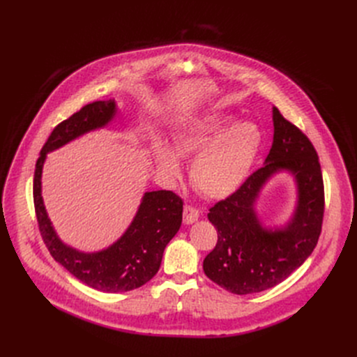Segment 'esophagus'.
Returning <instances> with one entry per match:
<instances>
[{"instance_id": "1", "label": "esophagus", "mask_w": 357, "mask_h": 357, "mask_svg": "<svg viewBox=\"0 0 357 357\" xmlns=\"http://www.w3.org/2000/svg\"><path fill=\"white\" fill-rule=\"evenodd\" d=\"M199 217V211L192 207V205H185L183 207V222L185 224H192L198 220Z\"/></svg>"}]
</instances>
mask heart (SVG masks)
<instances>
[{
    "instance_id": "heart-1",
    "label": "heart",
    "mask_w": 357,
    "mask_h": 357,
    "mask_svg": "<svg viewBox=\"0 0 357 357\" xmlns=\"http://www.w3.org/2000/svg\"><path fill=\"white\" fill-rule=\"evenodd\" d=\"M264 146V131L253 121L234 124L224 112H210L182 124L174 135V147L158 143L155 162L169 181L182 176V158L195 156L191 179L195 188L210 198L234 192L246 181Z\"/></svg>"
}]
</instances>
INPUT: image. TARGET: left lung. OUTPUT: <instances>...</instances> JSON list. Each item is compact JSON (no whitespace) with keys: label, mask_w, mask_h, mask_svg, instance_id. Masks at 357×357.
<instances>
[{"label":"left lung","mask_w":357,"mask_h":357,"mask_svg":"<svg viewBox=\"0 0 357 357\" xmlns=\"http://www.w3.org/2000/svg\"><path fill=\"white\" fill-rule=\"evenodd\" d=\"M288 170L297 183V205L284 228L266 229L254 205L263 185ZM324 217V183L310 139L273 107V143L260 169L240 188L210 208L215 248L204 259V272L231 294L266 291L301 266L317 246Z\"/></svg>","instance_id":"1"}]
</instances>
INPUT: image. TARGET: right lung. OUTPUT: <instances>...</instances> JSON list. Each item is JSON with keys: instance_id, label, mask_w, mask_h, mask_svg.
<instances>
[{"instance_id": "right-lung-1", "label": "right lung", "mask_w": 357, "mask_h": 357, "mask_svg": "<svg viewBox=\"0 0 357 357\" xmlns=\"http://www.w3.org/2000/svg\"><path fill=\"white\" fill-rule=\"evenodd\" d=\"M116 112L114 100L96 101L56 126L40 150L33 181L36 217L50 255L81 282L102 292L136 289L158 273L163 250L181 227L183 210V201L172 191L146 192L126 233L107 249L93 253L66 246L56 234L42 198L46 155L88 131L105 127Z\"/></svg>"}]
</instances>
